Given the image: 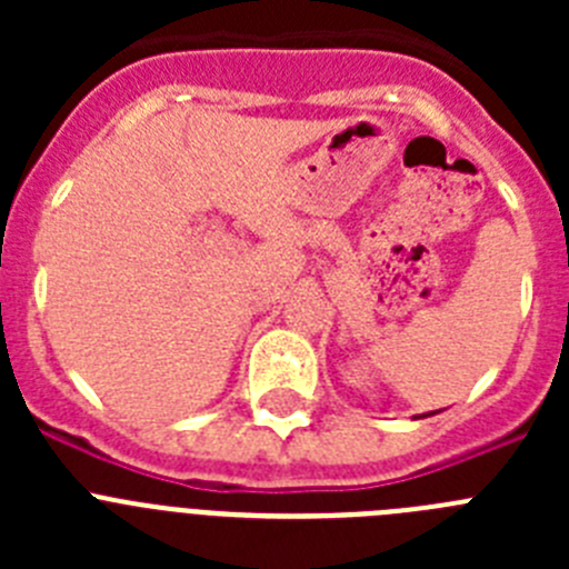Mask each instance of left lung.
Listing matches in <instances>:
<instances>
[{
    "label": "left lung",
    "mask_w": 569,
    "mask_h": 569,
    "mask_svg": "<svg viewBox=\"0 0 569 569\" xmlns=\"http://www.w3.org/2000/svg\"><path fill=\"white\" fill-rule=\"evenodd\" d=\"M433 413H441V410H433ZM433 413H430V416H433ZM416 419H421V416H416Z\"/></svg>",
    "instance_id": "1"
}]
</instances>
